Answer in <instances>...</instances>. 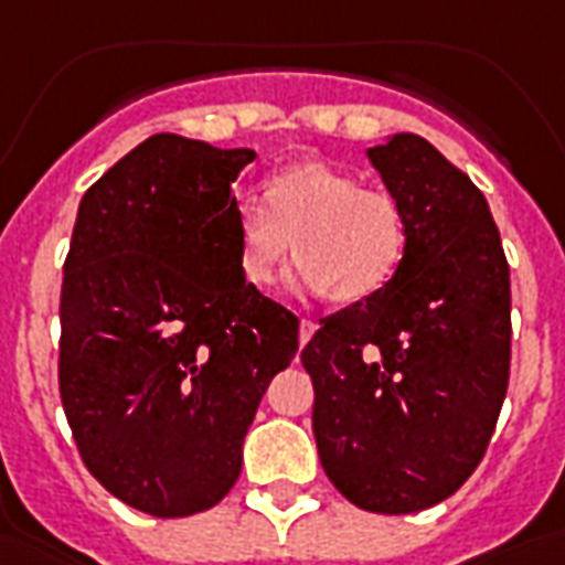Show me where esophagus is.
Here are the masks:
<instances>
[{
    "label": "esophagus",
    "mask_w": 565,
    "mask_h": 565,
    "mask_svg": "<svg viewBox=\"0 0 565 565\" xmlns=\"http://www.w3.org/2000/svg\"><path fill=\"white\" fill-rule=\"evenodd\" d=\"M313 331H317V322H313V320H301L299 322V343H301V347H305V343L313 338Z\"/></svg>",
    "instance_id": "obj_1"
}]
</instances>
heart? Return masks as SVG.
Returning a JSON list of instances; mask_svg holds the SVG:
<instances>
[{
	"instance_id": "heart-1",
	"label": "heart",
	"mask_w": 565,
	"mask_h": 565,
	"mask_svg": "<svg viewBox=\"0 0 565 565\" xmlns=\"http://www.w3.org/2000/svg\"><path fill=\"white\" fill-rule=\"evenodd\" d=\"M266 200L236 195L231 204L236 264L252 287H269L292 248L301 254L292 284L313 296L367 299L397 273L406 215L385 189L361 186L350 171L308 159L278 171Z\"/></svg>"
}]
</instances>
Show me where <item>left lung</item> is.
<instances>
[{
  "instance_id": "obj_1",
  "label": "left lung",
  "mask_w": 565,
  "mask_h": 565,
  "mask_svg": "<svg viewBox=\"0 0 565 565\" xmlns=\"http://www.w3.org/2000/svg\"><path fill=\"white\" fill-rule=\"evenodd\" d=\"M367 159L406 215L379 292L320 320L301 350L322 471L361 510L445 501L483 459L510 382V266L471 178L415 132Z\"/></svg>"
}]
</instances>
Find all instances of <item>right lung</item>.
<instances>
[{"mask_svg": "<svg viewBox=\"0 0 565 565\" xmlns=\"http://www.w3.org/2000/svg\"><path fill=\"white\" fill-rule=\"evenodd\" d=\"M252 148L159 132L82 198L62 284L58 387L88 471L157 519L210 510L299 320L236 264L234 180Z\"/></svg>", "mask_w": 565, "mask_h": 565, "instance_id": "1", "label": "right lung"}]
</instances>
